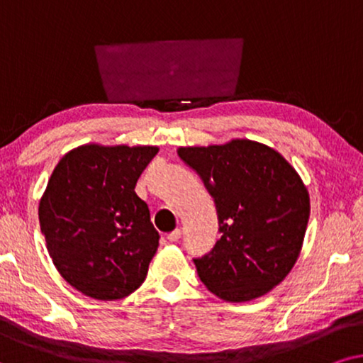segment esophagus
<instances>
[{
	"mask_svg": "<svg viewBox=\"0 0 363 363\" xmlns=\"http://www.w3.org/2000/svg\"><path fill=\"white\" fill-rule=\"evenodd\" d=\"M179 239H181V230H179V229L169 232V234H167V240H171V242H177Z\"/></svg>",
	"mask_w": 363,
	"mask_h": 363,
	"instance_id": "obj_1",
	"label": "esophagus"
}]
</instances>
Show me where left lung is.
<instances>
[{"instance_id": "obj_1", "label": "left lung", "mask_w": 363, "mask_h": 363, "mask_svg": "<svg viewBox=\"0 0 363 363\" xmlns=\"http://www.w3.org/2000/svg\"><path fill=\"white\" fill-rule=\"evenodd\" d=\"M216 202L220 239L194 259L202 284L227 302L279 286L301 254L311 201L301 176L275 149L249 139L179 147Z\"/></svg>"}]
</instances>
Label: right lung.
Masks as SVG:
<instances>
[{"mask_svg": "<svg viewBox=\"0 0 363 363\" xmlns=\"http://www.w3.org/2000/svg\"><path fill=\"white\" fill-rule=\"evenodd\" d=\"M159 147L84 144L62 156L40 201V225L57 272L98 301L133 294L159 234L136 182Z\"/></svg>", "mask_w": 363, "mask_h": 363, "instance_id": "right-lung-1", "label": "right lung"}]
</instances>
